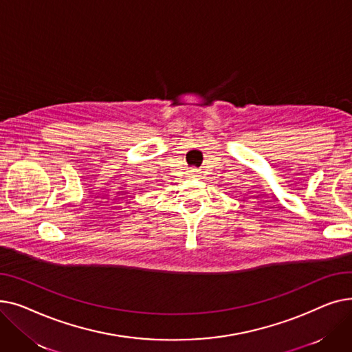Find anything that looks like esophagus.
Instances as JSON below:
<instances>
[{
    "label": "esophagus",
    "mask_w": 352,
    "mask_h": 352,
    "mask_svg": "<svg viewBox=\"0 0 352 352\" xmlns=\"http://www.w3.org/2000/svg\"><path fill=\"white\" fill-rule=\"evenodd\" d=\"M191 173H195V171H194V170H192V171H191Z\"/></svg>",
    "instance_id": "34e87169"
}]
</instances>
